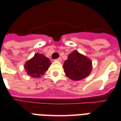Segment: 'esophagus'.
I'll return each mask as SVG.
<instances>
[{
    "label": "esophagus",
    "instance_id": "1",
    "mask_svg": "<svg viewBox=\"0 0 121 121\" xmlns=\"http://www.w3.org/2000/svg\"><path fill=\"white\" fill-rule=\"evenodd\" d=\"M61 60H61V58H59L56 59V60H55V61H58V62H61Z\"/></svg>",
    "mask_w": 121,
    "mask_h": 121
}]
</instances>
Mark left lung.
Instances as JSON below:
<instances>
[{"label":"left lung","mask_w":121,"mask_h":121,"mask_svg":"<svg viewBox=\"0 0 121 121\" xmlns=\"http://www.w3.org/2000/svg\"><path fill=\"white\" fill-rule=\"evenodd\" d=\"M63 66L66 77L72 80L78 81L90 75L92 63L90 58L75 50L68 55Z\"/></svg>","instance_id":"left-lung-1"}]
</instances>
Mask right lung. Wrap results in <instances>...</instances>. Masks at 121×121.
I'll return each mask as SVG.
<instances>
[{"label":"right lung","instance_id":"1","mask_svg":"<svg viewBox=\"0 0 121 121\" xmlns=\"http://www.w3.org/2000/svg\"><path fill=\"white\" fill-rule=\"evenodd\" d=\"M51 65L48 58L43 54L37 53L25 63L24 68L29 76L33 78H39L46 73Z\"/></svg>","mask_w":121,"mask_h":121}]
</instances>
